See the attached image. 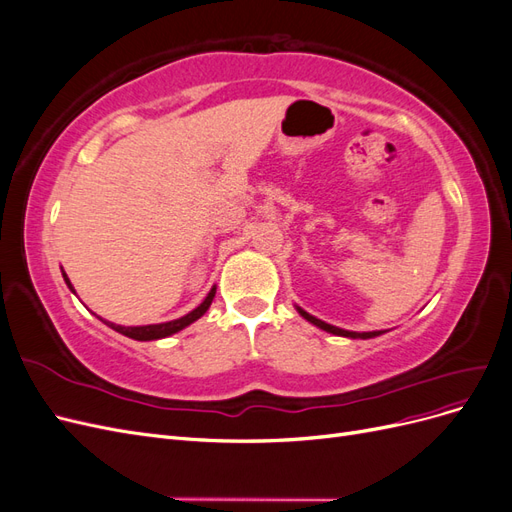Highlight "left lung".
Wrapping results in <instances>:
<instances>
[{"label":"left lung","mask_w":512,"mask_h":512,"mask_svg":"<svg viewBox=\"0 0 512 512\" xmlns=\"http://www.w3.org/2000/svg\"><path fill=\"white\" fill-rule=\"evenodd\" d=\"M297 312L307 320V322H312V324H316L318 329H322V331H327V333H333V335H342V337H352V339H369V337H378V335H382L384 331H369V333H356V331H346V329H339V327H333V324H327V322H322L320 318H316V316H312V314H307L305 309H301V307H297Z\"/></svg>","instance_id":"8db88e82"}]
</instances>
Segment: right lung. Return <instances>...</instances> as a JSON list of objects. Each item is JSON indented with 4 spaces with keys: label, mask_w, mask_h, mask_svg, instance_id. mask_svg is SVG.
<instances>
[{
    "label": "right lung",
    "mask_w": 512,
    "mask_h": 512,
    "mask_svg": "<svg viewBox=\"0 0 512 512\" xmlns=\"http://www.w3.org/2000/svg\"><path fill=\"white\" fill-rule=\"evenodd\" d=\"M61 275H64V280H66L68 288L74 292V288H72V284H70V280H68V275H66L64 271H61ZM213 297H215V286L209 290L205 301L200 303L196 309H192L190 314H185V316H181V318H177V320L162 322V324H147V327H121V324H115V322H106V320H104V322H106L111 329H115L117 333H121V335L138 339V342H151V339H162V337L173 335V333H177V331H181V329H185V327H190V324H192L194 320H198L200 316H203V314L207 312L211 301H213Z\"/></svg>",
    "instance_id": "1"
}]
</instances>
